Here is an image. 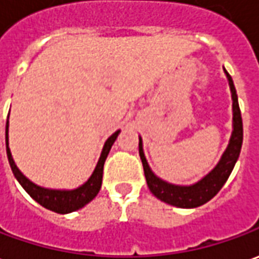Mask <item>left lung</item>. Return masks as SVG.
<instances>
[{
	"mask_svg": "<svg viewBox=\"0 0 259 259\" xmlns=\"http://www.w3.org/2000/svg\"><path fill=\"white\" fill-rule=\"evenodd\" d=\"M224 74L229 81L231 99H233V132H231L229 144L219 162L202 180H199L192 185H175V184H169L167 181L161 180L160 177H157L151 171V168L148 165L144 151H143L142 137H139V154L142 158L148 189L155 198L165 202L168 205L182 207V209H192V207L205 205L206 202H209L222 189V186L229 180L231 171L238 160L241 144H243V119H241V112L238 106L234 82L231 79L230 74L226 71V68H224Z\"/></svg>",
	"mask_w": 259,
	"mask_h": 259,
	"instance_id": "1",
	"label": "left lung"
}]
</instances>
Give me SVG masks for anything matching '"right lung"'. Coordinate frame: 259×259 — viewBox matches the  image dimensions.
<instances>
[{"label":"right lung","mask_w":259,"mask_h":259,"mask_svg":"<svg viewBox=\"0 0 259 259\" xmlns=\"http://www.w3.org/2000/svg\"><path fill=\"white\" fill-rule=\"evenodd\" d=\"M10 117V115H8ZM8 129H10V120H7V126H5V144H7V155H8V161H10L11 169L15 175L16 181L22 185V188L28 192L30 198L36 200L39 205L43 207H46L49 210L56 211V213H71L84 207L87 203H90L92 199L98 195L101 185H102V174H104V164L106 157L111 151L113 143L117 139V136L120 133V130H116L113 135L105 142L102 153L99 157L97 167L94 169V172L91 174V177L78 188L74 189H50V188H43L33 184L32 181L28 180L23 175L19 168L16 167L15 161L12 158L10 150V143H8Z\"/></svg>","instance_id":"add662e5"}]
</instances>
